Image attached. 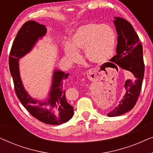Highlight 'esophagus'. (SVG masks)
Returning a JSON list of instances; mask_svg holds the SVG:
<instances>
[{
    "label": "esophagus",
    "instance_id": "1",
    "mask_svg": "<svg viewBox=\"0 0 153 153\" xmlns=\"http://www.w3.org/2000/svg\"><path fill=\"white\" fill-rule=\"evenodd\" d=\"M90 71H91V70H90Z\"/></svg>",
    "mask_w": 153,
    "mask_h": 153
}]
</instances>
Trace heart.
<instances>
[{
    "label": "heart",
    "mask_w": 153,
    "mask_h": 153,
    "mask_svg": "<svg viewBox=\"0 0 153 153\" xmlns=\"http://www.w3.org/2000/svg\"><path fill=\"white\" fill-rule=\"evenodd\" d=\"M116 47V33L106 24L88 23L79 27L65 46L66 57L72 62L80 60L79 52L84 51L86 59L94 64H103L114 55Z\"/></svg>",
    "instance_id": "1"
}]
</instances>
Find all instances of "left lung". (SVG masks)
Returning <instances> with one entry per match:
<instances>
[{
	"instance_id": "1",
	"label": "left lung",
	"mask_w": 153,
	"mask_h": 153,
	"mask_svg": "<svg viewBox=\"0 0 153 153\" xmlns=\"http://www.w3.org/2000/svg\"><path fill=\"white\" fill-rule=\"evenodd\" d=\"M114 23L118 34L116 55L111 58V67L120 66L132 73L134 78L125 81V93L118 105L108 113V117L120 116L132 109L141 92L144 75L143 47L133 26L127 20L114 17Z\"/></svg>"
}]
</instances>
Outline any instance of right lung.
I'll list each match as a JSON object with an SVG mask.
<instances>
[{"instance_id": "obj_1", "label": "right lung", "mask_w": 153, "mask_h": 153, "mask_svg": "<svg viewBox=\"0 0 153 153\" xmlns=\"http://www.w3.org/2000/svg\"><path fill=\"white\" fill-rule=\"evenodd\" d=\"M47 33L45 26L35 21L23 25L12 44L9 57L10 70L13 79L16 96L21 103L33 117L49 125H61L68 122L74 115V108L67 102L64 81L69 73L54 70L51 87L48 97L44 100L33 98L25 90L20 77L19 60L30 52L39 39Z\"/></svg>"}]
</instances>
